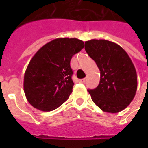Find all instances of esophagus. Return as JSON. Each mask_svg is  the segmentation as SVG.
I'll list each match as a JSON object with an SVG mask.
<instances>
[{
    "mask_svg": "<svg viewBox=\"0 0 148 148\" xmlns=\"http://www.w3.org/2000/svg\"><path fill=\"white\" fill-rule=\"evenodd\" d=\"M86 81V79L85 78H83V79H81L80 81H79V82H81V83H84Z\"/></svg>",
    "mask_w": 148,
    "mask_h": 148,
    "instance_id": "34e87169",
    "label": "esophagus"
}]
</instances>
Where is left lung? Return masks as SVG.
I'll return each mask as SVG.
<instances>
[{
    "instance_id": "left-lung-1",
    "label": "left lung",
    "mask_w": 148,
    "mask_h": 148,
    "mask_svg": "<svg viewBox=\"0 0 148 148\" xmlns=\"http://www.w3.org/2000/svg\"><path fill=\"white\" fill-rule=\"evenodd\" d=\"M84 48L101 71L98 86L88 90L94 103L104 112L125 109L138 88L137 72L128 54L121 46L106 40H88Z\"/></svg>"
}]
</instances>
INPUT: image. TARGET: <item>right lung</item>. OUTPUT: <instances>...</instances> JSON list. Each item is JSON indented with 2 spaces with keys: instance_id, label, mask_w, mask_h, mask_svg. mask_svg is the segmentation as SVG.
Here are the masks:
<instances>
[{
  "instance_id": "obj_1",
  "label": "right lung",
  "mask_w": 148,
  "mask_h": 148,
  "mask_svg": "<svg viewBox=\"0 0 148 148\" xmlns=\"http://www.w3.org/2000/svg\"><path fill=\"white\" fill-rule=\"evenodd\" d=\"M84 44L77 38H57L37 51L27 67L24 90L34 108L51 111L67 101L74 82L71 60L83 49Z\"/></svg>"
}]
</instances>
